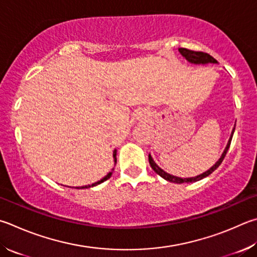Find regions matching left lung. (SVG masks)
Returning a JSON list of instances; mask_svg holds the SVG:
<instances>
[{
    "mask_svg": "<svg viewBox=\"0 0 257 257\" xmlns=\"http://www.w3.org/2000/svg\"><path fill=\"white\" fill-rule=\"evenodd\" d=\"M180 53L184 56V57L189 60L190 63H193V64H207V63H218L216 59H214L212 56H210L209 54L207 53H203V51H194V50H191V49H188V48H180ZM234 132H235V128L232 129V133H231V136H230V139L229 142H228L227 146L225 148V151H223L221 157L219 158V161L214 164L211 169L208 170L207 172H204V173H202L201 175H198L195 177H188V179H182V177H177V176H174V175H171L169 173H166V172L163 171L160 166L156 165V163L153 161V158L151 156V154L148 155V161H149V164H151L152 169L154 170V172H156V173L162 176L163 179L167 180L169 182H173V183H192V182H197V181H200L204 179V177H207L208 175H210L212 173L213 171H216L219 165L221 164L223 158H225L226 154L228 152V149H229V146H230V143H231V138H232V135H234Z\"/></svg>",
    "mask_w": 257,
    "mask_h": 257,
    "instance_id": "1",
    "label": "left lung"
}]
</instances>
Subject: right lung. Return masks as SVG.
<instances>
[{
  "label": "right lung",
  "mask_w": 257,
  "mask_h": 257,
  "mask_svg": "<svg viewBox=\"0 0 257 257\" xmlns=\"http://www.w3.org/2000/svg\"><path fill=\"white\" fill-rule=\"evenodd\" d=\"M115 155H116V151H114V152H113L114 163H116V158H115ZM111 175H112V171H111V172H109V173H108V175H105V176L103 177V179H102V180H100L99 182H95V183H93L92 185H85V186H82V188H77V189H87V188H91V186H95V185H97V184H100V183H102V182H104V181H106V180H108V179H109V177H110Z\"/></svg>",
  "instance_id": "right-lung-1"
}]
</instances>
